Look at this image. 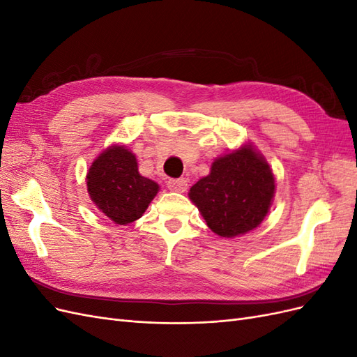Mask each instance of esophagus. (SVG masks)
<instances>
[{"instance_id":"esophagus-1","label":"esophagus","mask_w":357,"mask_h":357,"mask_svg":"<svg viewBox=\"0 0 357 357\" xmlns=\"http://www.w3.org/2000/svg\"><path fill=\"white\" fill-rule=\"evenodd\" d=\"M168 189L172 192L183 193L188 189V181L185 178H172L168 181Z\"/></svg>"}]
</instances>
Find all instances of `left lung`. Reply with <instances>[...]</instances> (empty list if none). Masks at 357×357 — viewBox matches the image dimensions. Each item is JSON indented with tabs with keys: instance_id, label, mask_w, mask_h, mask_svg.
I'll return each instance as SVG.
<instances>
[{
	"instance_id": "8db88e82",
	"label": "left lung",
	"mask_w": 357,
	"mask_h": 357,
	"mask_svg": "<svg viewBox=\"0 0 357 357\" xmlns=\"http://www.w3.org/2000/svg\"><path fill=\"white\" fill-rule=\"evenodd\" d=\"M275 193V177L252 143L215 158L210 174L189 190L208 228L225 238L256 229L268 214Z\"/></svg>"
}]
</instances>
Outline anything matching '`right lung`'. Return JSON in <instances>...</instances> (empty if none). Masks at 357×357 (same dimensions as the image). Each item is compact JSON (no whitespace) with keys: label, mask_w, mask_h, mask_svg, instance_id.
Returning <instances> with one entry per match:
<instances>
[{"label":"right lung","mask_w":357,"mask_h":357,"mask_svg":"<svg viewBox=\"0 0 357 357\" xmlns=\"http://www.w3.org/2000/svg\"><path fill=\"white\" fill-rule=\"evenodd\" d=\"M86 185L96 208L116 225L142 218L159 192L156 181L139 174L135 155L123 144L107 147L95 158Z\"/></svg>","instance_id":"add662e5"}]
</instances>
